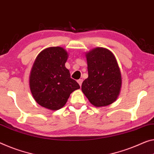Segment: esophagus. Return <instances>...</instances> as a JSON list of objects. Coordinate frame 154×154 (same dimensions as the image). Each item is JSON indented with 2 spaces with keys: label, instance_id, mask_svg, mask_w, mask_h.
<instances>
[{
  "label": "esophagus",
  "instance_id": "obj_1",
  "mask_svg": "<svg viewBox=\"0 0 154 154\" xmlns=\"http://www.w3.org/2000/svg\"><path fill=\"white\" fill-rule=\"evenodd\" d=\"M77 82H78V83L79 84L80 86H81V85H82V79H79V80H77Z\"/></svg>",
  "mask_w": 154,
  "mask_h": 154
}]
</instances>
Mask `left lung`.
I'll return each mask as SVG.
<instances>
[{
  "mask_svg": "<svg viewBox=\"0 0 154 154\" xmlns=\"http://www.w3.org/2000/svg\"><path fill=\"white\" fill-rule=\"evenodd\" d=\"M88 78L82 91L95 107L113 103L120 94L122 78L116 59L112 51L96 47L86 54Z\"/></svg>",
  "mask_w": 154,
  "mask_h": 154,
  "instance_id": "1",
  "label": "left lung"
}]
</instances>
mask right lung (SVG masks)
<instances>
[{"label":"right lung","mask_w":154,"mask_h":154,"mask_svg":"<svg viewBox=\"0 0 154 154\" xmlns=\"http://www.w3.org/2000/svg\"><path fill=\"white\" fill-rule=\"evenodd\" d=\"M68 54L60 47H48L35 60L29 75V87L36 103L51 110L62 108L80 86L65 67Z\"/></svg>","instance_id":"add662e5"}]
</instances>
